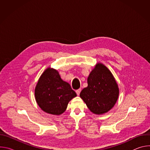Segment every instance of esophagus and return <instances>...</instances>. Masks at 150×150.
<instances>
[{
    "label": "esophagus",
    "mask_w": 150,
    "mask_h": 150,
    "mask_svg": "<svg viewBox=\"0 0 150 150\" xmlns=\"http://www.w3.org/2000/svg\"><path fill=\"white\" fill-rule=\"evenodd\" d=\"M81 91V88H80V89H78V90H77L76 91V94H77V95H78V96H79V94H80Z\"/></svg>",
    "instance_id": "34e87169"
}]
</instances>
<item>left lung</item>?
Instances as JSON below:
<instances>
[{
	"instance_id": "1",
	"label": "left lung",
	"mask_w": 150,
	"mask_h": 150,
	"mask_svg": "<svg viewBox=\"0 0 150 150\" xmlns=\"http://www.w3.org/2000/svg\"><path fill=\"white\" fill-rule=\"evenodd\" d=\"M88 87L79 96L90 110L96 115L110 111L119 95L118 85L110 70L101 63H97L87 79Z\"/></svg>"
}]
</instances>
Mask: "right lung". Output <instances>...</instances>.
<instances>
[{"label": "right lung", "mask_w": 150, "mask_h": 150, "mask_svg": "<svg viewBox=\"0 0 150 150\" xmlns=\"http://www.w3.org/2000/svg\"><path fill=\"white\" fill-rule=\"evenodd\" d=\"M34 95L41 109L53 115L65 112L69 102L76 96L70 84L63 81L59 72L50 67L42 72L38 79Z\"/></svg>", "instance_id": "obj_1"}]
</instances>
